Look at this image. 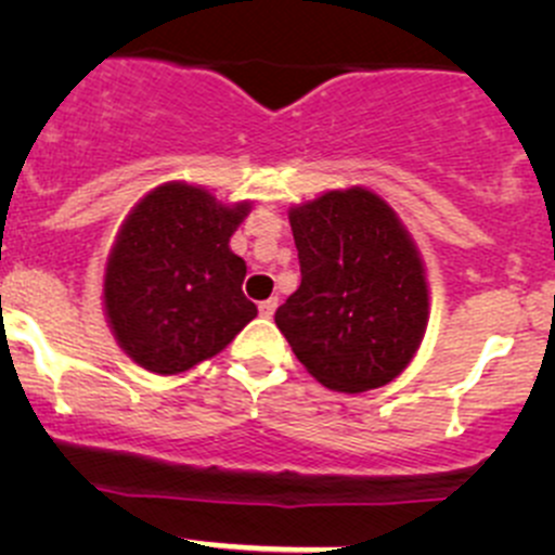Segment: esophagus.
<instances>
[{
	"label": "esophagus",
	"mask_w": 555,
	"mask_h": 555,
	"mask_svg": "<svg viewBox=\"0 0 555 555\" xmlns=\"http://www.w3.org/2000/svg\"><path fill=\"white\" fill-rule=\"evenodd\" d=\"M276 309H279V298H268V300H262L260 306H257L260 317H266V319H271L273 313H276Z\"/></svg>",
	"instance_id": "1"
}]
</instances>
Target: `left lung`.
<instances>
[{
	"instance_id": "obj_1",
	"label": "left lung",
	"mask_w": 555,
	"mask_h": 555,
	"mask_svg": "<svg viewBox=\"0 0 555 555\" xmlns=\"http://www.w3.org/2000/svg\"><path fill=\"white\" fill-rule=\"evenodd\" d=\"M300 287L276 327L319 384L378 389L416 354L429 319L424 262L391 206L365 188L289 209Z\"/></svg>"
}]
</instances>
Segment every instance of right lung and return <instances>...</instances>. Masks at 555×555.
I'll use <instances>...</instances> for the list:
<instances>
[{"label":"right lung","mask_w":555,"mask_h":555,"mask_svg":"<svg viewBox=\"0 0 555 555\" xmlns=\"http://www.w3.org/2000/svg\"><path fill=\"white\" fill-rule=\"evenodd\" d=\"M251 206L166 182L122 222L104 271V311L120 349L144 371L177 376L220 354L257 317L231 236Z\"/></svg>","instance_id":"add662e5"}]
</instances>
